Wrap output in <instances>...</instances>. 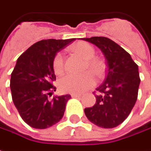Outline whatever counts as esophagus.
<instances>
[{"mask_svg": "<svg viewBox=\"0 0 151 151\" xmlns=\"http://www.w3.org/2000/svg\"><path fill=\"white\" fill-rule=\"evenodd\" d=\"M71 96L74 98L81 97V96H82V95H81V94H71Z\"/></svg>", "mask_w": 151, "mask_h": 151, "instance_id": "esophagus-1", "label": "esophagus"}]
</instances>
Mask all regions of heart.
<instances>
[{"label": "heart", "mask_w": 151, "mask_h": 151, "mask_svg": "<svg viewBox=\"0 0 151 151\" xmlns=\"http://www.w3.org/2000/svg\"><path fill=\"white\" fill-rule=\"evenodd\" d=\"M72 50L86 60L84 70H89L80 75L68 73L60 78L59 88L62 92L81 94L90 89L96 84L95 75L101 78L105 73V65L101 58L95 57L96 50L94 47L86 42H78L72 46ZM53 69L56 74H61L65 69V58L61 52H58L53 60ZM91 72H90V71ZM92 72L93 74L91 73Z\"/></svg>", "instance_id": "1"}]
</instances>
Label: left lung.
<instances>
[{"mask_svg":"<svg viewBox=\"0 0 151 151\" xmlns=\"http://www.w3.org/2000/svg\"><path fill=\"white\" fill-rule=\"evenodd\" d=\"M83 40L95 44L105 55L106 78L96 88V104L84 112L89 121L103 128L123 123L134 107L141 79L138 65L129 53L111 39L92 37Z\"/></svg>","mask_w":151,"mask_h":151,"instance_id":"left-lung-1","label":"left lung"}]
</instances>
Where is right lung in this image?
Instances as JSON below:
<instances>
[{
    "label": "right lung",
    "mask_w": 151,
    "mask_h": 151,
    "mask_svg": "<svg viewBox=\"0 0 151 151\" xmlns=\"http://www.w3.org/2000/svg\"><path fill=\"white\" fill-rule=\"evenodd\" d=\"M75 38L46 39L34 43L18 58L11 73L12 100L19 115L30 127L45 129L63 118L70 95L54 96L56 77L53 60L58 51Z\"/></svg>",
    "instance_id": "obj_1"
}]
</instances>
